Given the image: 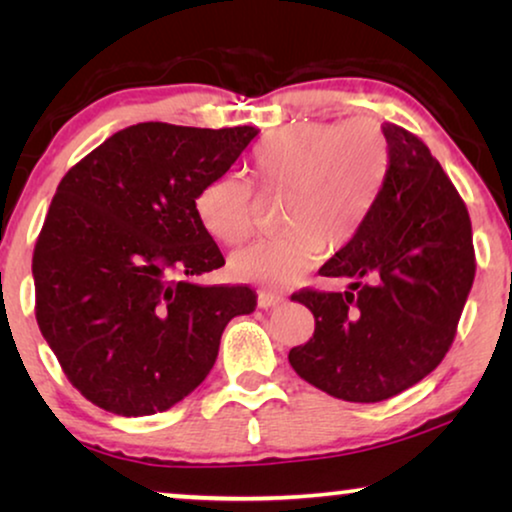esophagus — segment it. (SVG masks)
Listing matches in <instances>:
<instances>
[{
	"label": "esophagus",
	"mask_w": 512,
	"mask_h": 512,
	"mask_svg": "<svg viewBox=\"0 0 512 512\" xmlns=\"http://www.w3.org/2000/svg\"><path fill=\"white\" fill-rule=\"evenodd\" d=\"M284 303V296L282 293H270V291H261L258 293V305L263 307V310H268V307H277Z\"/></svg>",
	"instance_id": "34e87169"
}]
</instances>
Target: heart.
<instances>
[{"instance_id":"b5f03b06","label":"heart","mask_w":512,"mask_h":512,"mask_svg":"<svg viewBox=\"0 0 512 512\" xmlns=\"http://www.w3.org/2000/svg\"><path fill=\"white\" fill-rule=\"evenodd\" d=\"M251 170L263 188L286 193L284 235L240 249L230 270L247 282L286 286L305 277L326 247L338 251L359 233L387 179L389 139L363 116L340 125H291L256 146ZM195 214L216 242H244L251 233L249 181L235 172L207 181Z\"/></svg>"}]
</instances>
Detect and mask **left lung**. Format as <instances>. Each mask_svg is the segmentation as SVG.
Instances as JSON below:
<instances>
[{
    "label": "left lung",
    "instance_id": "left-lung-1",
    "mask_svg": "<svg viewBox=\"0 0 512 512\" xmlns=\"http://www.w3.org/2000/svg\"><path fill=\"white\" fill-rule=\"evenodd\" d=\"M389 172L354 240L319 272L345 293L298 291L314 335L289 363L352 403H380L424 380L450 349L475 277L473 230L457 188L422 139L384 123Z\"/></svg>",
    "mask_w": 512,
    "mask_h": 512
}]
</instances>
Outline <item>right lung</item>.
<instances>
[{
  "mask_svg": "<svg viewBox=\"0 0 512 512\" xmlns=\"http://www.w3.org/2000/svg\"><path fill=\"white\" fill-rule=\"evenodd\" d=\"M258 135L137 123L62 177L32 256L37 324L67 380L121 417L170 410L212 370L249 286H200L223 256L195 198Z\"/></svg>",
  "mask_w": 512,
  "mask_h": 512,
  "instance_id": "right-lung-1",
  "label": "right lung"
}]
</instances>
